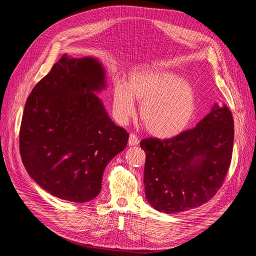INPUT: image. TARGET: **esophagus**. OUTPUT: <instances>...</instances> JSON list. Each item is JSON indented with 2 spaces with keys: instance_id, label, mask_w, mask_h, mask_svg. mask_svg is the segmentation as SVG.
Instances as JSON below:
<instances>
[{
  "instance_id": "34e87169",
  "label": "esophagus",
  "mask_w": 256,
  "mask_h": 256,
  "mask_svg": "<svg viewBox=\"0 0 256 256\" xmlns=\"http://www.w3.org/2000/svg\"><path fill=\"white\" fill-rule=\"evenodd\" d=\"M138 136L134 134H130V136H129V140H128V144L129 145H132V146H134V145H138Z\"/></svg>"
}]
</instances>
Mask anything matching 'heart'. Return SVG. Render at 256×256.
Segmentation results:
<instances>
[{"mask_svg": "<svg viewBox=\"0 0 256 256\" xmlns=\"http://www.w3.org/2000/svg\"><path fill=\"white\" fill-rule=\"evenodd\" d=\"M134 99L141 102L140 118L152 134L171 138L184 131L196 113V94L190 85L174 74L150 69L131 74L128 84L113 88V112L126 122L136 113Z\"/></svg>", "mask_w": 256, "mask_h": 256, "instance_id": "b5f03b06", "label": "heart"}]
</instances>
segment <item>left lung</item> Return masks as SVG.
<instances>
[{"label": "left lung", "mask_w": 256, "mask_h": 256, "mask_svg": "<svg viewBox=\"0 0 256 256\" xmlns=\"http://www.w3.org/2000/svg\"><path fill=\"white\" fill-rule=\"evenodd\" d=\"M234 120L214 104L196 127L171 138H143L145 196L154 209L175 214L198 207L222 187L232 161Z\"/></svg>", "instance_id": "left-lung-1"}]
</instances>
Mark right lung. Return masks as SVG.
Segmentation results:
<instances>
[{
    "mask_svg": "<svg viewBox=\"0 0 256 256\" xmlns=\"http://www.w3.org/2000/svg\"><path fill=\"white\" fill-rule=\"evenodd\" d=\"M102 88L104 70L97 60L64 54L28 97L21 159L30 176L58 198L84 203L96 198L108 162L127 146L129 134L94 94Z\"/></svg>",
    "mask_w": 256,
    "mask_h": 256,
    "instance_id": "add662e5",
    "label": "right lung"
}]
</instances>
